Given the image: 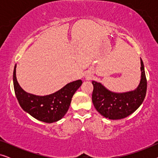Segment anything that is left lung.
I'll return each mask as SVG.
<instances>
[{
    "label": "left lung",
    "instance_id": "obj_1",
    "mask_svg": "<svg viewBox=\"0 0 158 158\" xmlns=\"http://www.w3.org/2000/svg\"><path fill=\"white\" fill-rule=\"evenodd\" d=\"M141 62V79L137 88L124 93L107 89L101 83L92 81V101L98 113L109 119H122L134 113L143 102L147 92V79L143 61Z\"/></svg>",
    "mask_w": 158,
    "mask_h": 158
}]
</instances>
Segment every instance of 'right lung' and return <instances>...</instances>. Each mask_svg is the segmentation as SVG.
I'll return each mask as SVG.
<instances>
[{"label":"right lung","mask_w":158,"mask_h":158,"mask_svg":"<svg viewBox=\"0 0 158 158\" xmlns=\"http://www.w3.org/2000/svg\"><path fill=\"white\" fill-rule=\"evenodd\" d=\"M16 69V64L14 67L13 81L19 105L23 111L43 122L53 123L61 119L68 111L73 95L83 83L81 80H77L68 83L54 94L36 96L22 89L17 81Z\"/></svg>","instance_id":"1"}]
</instances>
